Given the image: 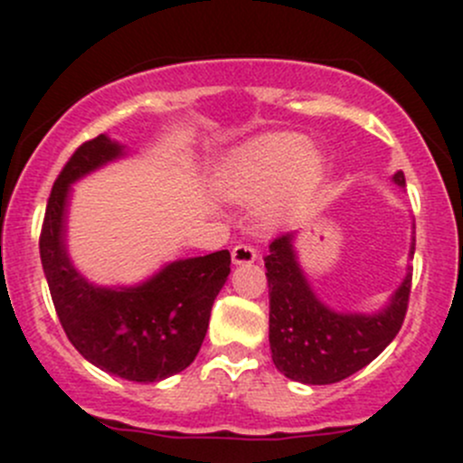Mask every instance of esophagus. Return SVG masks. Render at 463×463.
<instances>
[{"mask_svg": "<svg viewBox=\"0 0 463 463\" xmlns=\"http://www.w3.org/2000/svg\"><path fill=\"white\" fill-rule=\"evenodd\" d=\"M255 260H258V249H255V246L240 241V244L232 249V261H235V264H250V261Z\"/></svg>", "mask_w": 463, "mask_h": 463, "instance_id": "obj_1", "label": "esophagus"}]
</instances>
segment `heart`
<instances>
[{"instance_id":"b5f03b06","label":"heart","mask_w":463,"mask_h":463,"mask_svg":"<svg viewBox=\"0 0 463 463\" xmlns=\"http://www.w3.org/2000/svg\"><path fill=\"white\" fill-rule=\"evenodd\" d=\"M325 161L300 134H273L246 145L228 161L222 188L232 202H261L275 190L298 194L314 188Z\"/></svg>"}]
</instances>
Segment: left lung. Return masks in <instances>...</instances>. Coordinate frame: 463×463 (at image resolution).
I'll list each match as a JSON object with an SVG mask.
<instances>
[{"mask_svg":"<svg viewBox=\"0 0 463 463\" xmlns=\"http://www.w3.org/2000/svg\"><path fill=\"white\" fill-rule=\"evenodd\" d=\"M394 184L403 188V172ZM293 232L278 235L264 258L269 282V343L273 363L293 381L329 385L356 374L396 338L408 314L412 273L376 316L335 314L311 291L293 250ZM410 255H414V244Z\"/></svg>","mask_w":463,"mask_h":463,"instance_id":"obj_1","label":"left lung"}]
</instances>
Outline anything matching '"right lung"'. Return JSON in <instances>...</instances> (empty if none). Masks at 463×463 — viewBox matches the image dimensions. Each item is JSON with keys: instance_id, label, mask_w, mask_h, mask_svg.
Instances as JSON below:
<instances>
[{"instance_id": "add662e5", "label": "right lung", "mask_w": 463, "mask_h": 463, "mask_svg": "<svg viewBox=\"0 0 463 463\" xmlns=\"http://www.w3.org/2000/svg\"><path fill=\"white\" fill-rule=\"evenodd\" d=\"M105 134L85 141L55 179L40 232V258L55 314L73 347L100 370L137 383L184 372L202 347L210 311L231 273V253L167 264L134 288H98L71 266L64 249L69 185L120 156Z\"/></svg>"}]
</instances>
